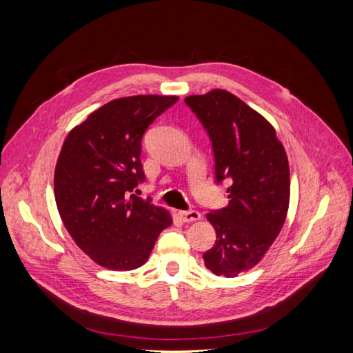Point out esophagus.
<instances>
[{"label": "esophagus", "instance_id": "obj_1", "mask_svg": "<svg viewBox=\"0 0 353 353\" xmlns=\"http://www.w3.org/2000/svg\"><path fill=\"white\" fill-rule=\"evenodd\" d=\"M178 216L183 222H196L200 219V213L197 210H179Z\"/></svg>", "mask_w": 353, "mask_h": 353}]
</instances>
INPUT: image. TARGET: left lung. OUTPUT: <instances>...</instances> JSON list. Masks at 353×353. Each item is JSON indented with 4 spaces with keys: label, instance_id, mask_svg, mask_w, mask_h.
<instances>
[{
    "label": "left lung",
    "instance_id": "left-lung-1",
    "mask_svg": "<svg viewBox=\"0 0 353 353\" xmlns=\"http://www.w3.org/2000/svg\"><path fill=\"white\" fill-rule=\"evenodd\" d=\"M185 103L210 137L216 183H230L228 206L206 215L216 241L203 259L215 275L237 276L261 262L284 225L287 154L274 126L234 94L212 90Z\"/></svg>",
    "mask_w": 353,
    "mask_h": 353
}]
</instances>
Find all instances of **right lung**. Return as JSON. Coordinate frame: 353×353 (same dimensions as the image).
I'll return each instance as SVG.
<instances>
[{
  "label": "right lung",
  "mask_w": 353,
  "mask_h": 353,
  "mask_svg": "<svg viewBox=\"0 0 353 353\" xmlns=\"http://www.w3.org/2000/svg\"><path fill=\"white\" fill-rule=\"evenodd\" d=\"M176 95H132L94 110L68 134L54 170L60 218L78 248L104 268L131 271L150 256L170 213L132 194L144 181L145 130Z\"/></svg>",
  "instance_id": "right-lung-1"
}]
</instances>
